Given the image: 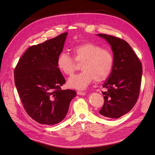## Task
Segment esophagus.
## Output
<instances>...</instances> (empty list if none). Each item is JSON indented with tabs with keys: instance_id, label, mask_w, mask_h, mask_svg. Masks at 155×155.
<instances>
[{
	"instance_id": "esophagus-1",
	"label": "esophagus",
	"mask_w": 155,
	"mask_h": 155,
	"mask_svg": "<svg viewBox=\"0 0 155 155\" xmlns=\"http://www.w3.org/2000/svg\"><path fill=\"white\" fill-rule=\"evenodd\" d=\"M77 94L78 95H85V93L84 92H80V91H77Z\"/></svg>"
}]
</instances>
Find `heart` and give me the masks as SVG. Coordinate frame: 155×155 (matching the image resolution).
<instances>
[{
  "mask_svg": "<svg viewBox=\"0 0 155 155\" xmlns=\"http://www.w3.org/2000/svg\"><path fill=\"white\" fill-rule=\"evenodd\" d=\"M71 52L74 59L68 53L62 52L56 60L57 68L68 76L74 73L75 61L82 63V71L68 79L69 87L84 90L94 79L100 82L109 77L114 65V56L109 50L93 43H85L73 47Z\"/></svg>",
  "mask_w": 155,
  "mask_h": 155,
  "instance_id": "heart-1",
  "label": "heart"
}]
</instances>
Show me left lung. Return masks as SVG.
Listing matches in <instances>:
<instances>
[{
    "mask_svg": "<svg viewBox=\"0 0 155 155\" xmlns=\"http://www.w3.org/2000/svg\"><path fill=\"white\" fill-rule=\"evenodd\" d=\"M110 45L114 65L102 87L104 104L99 113L105 117L117 119L131 110L139 97L143 68L138 57L126 41L115 36L97 34Z\"/></svg>",
    "mask_w": 155,
    "mask_h": 155,
    "instance_id": "left-lung-1",
    "label": "left lung"
}]
</instances>
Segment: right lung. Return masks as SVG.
<instances>
[{
	"instance_id": "obj_1",
	"label": "right lung",
	"mask_w": 155,
	"mask_h": 155,
	"mask_svg": "<svg viewBox=\"0 0 155 155\" xmlns=\"http://www.w3.org/2000/svg\"><path fill=\"white\" fill-rule=\"evenodd\" d=\"M67 35L64 32L29 47L14 70L15 85L24 108L40 124L60 123L77 95L75 91L61 88L66 80L56 66Z\"/></svg>"
}]
</instances>
